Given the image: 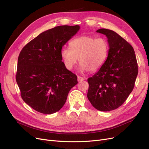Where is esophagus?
I'll return each instance as SVG.
<instances>
[{
	"label": "esophagus",
	"instance_id": "obj_1",
	"mask_svg": "<svg viewBox=\"0 0 149 149\" xmlns=\"http://www.w3.org/2000/svg\"><path fill=\"white\" fill-rule=\"evenodd\" d=\"M77 79H78V81H83L84 80L83 77H80V76H78Z\"/></svg>",
	"mask_w": 149,
	"mask_h": 149
}]
</instances>
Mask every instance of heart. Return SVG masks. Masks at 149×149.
Here are the masks:
<instances>
[{"label":"heart","mask_w":149,"mask_h":149,"mask_svg":"<svg viewBox=\"0 0 149 149\" xmlns=\"http://www.w3.org/2000/svg\"><path fill=\"white\" fill-rule=\"evenodd\" d=\"M69 45L70 48L63 47L60 51L61 59L69 70L72 69L79 61L82 72H95L107 60L109 45L104 38L83 35L74 38Z\"/></svg>","instance_id":"heart-1"}]
</instances>
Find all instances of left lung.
<instances>
[{"instance_id":"left-lung-1","label":"left lung","mask_w":149,"mask_h":149,"mask_svg":"<svg viewBox=\"0 0 149 149\" xmlns=\"http://www.w3.org/2000/svg\"><path fill=\"white\" fill-rule=\"evenodd\" d=\"M105 35L109 45L106 61L98 71L89 78L88 98L100 111H113L121 106L134 89L138 72L133 47L113 31H97Z\"/></svg>"}]
</instances>
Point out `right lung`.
<instances>
[{
	"label": "right lung",
	"instance_id": "add662e5",
	"mask_svg": "<svg viewBox=\"0 0 149 149\" xmlns=\"http://www.w3.org/2000/svg\"><path fill=\"white\" fill-rule=\"evenodd\" d=\"M80 28L63 25L48 29L22 49L16 81L22 98L36 111L44 114L58 111L69 91L78 83L77 75L62 61L60 51Z\"/></svg>",
	"mask_w": 149,
	"mask_h": 149
}]
</instances>
